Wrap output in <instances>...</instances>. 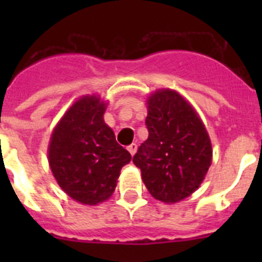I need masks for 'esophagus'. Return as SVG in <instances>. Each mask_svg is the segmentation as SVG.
<instances>
[{
	"mask_svg": "<svg viewBox=\"0 0 262 262\" xmlns=\"http://www.w3.org/2000/svg\"><path fill=\"white\" fill-rule=\"evenodd\" d=\"M127 149H128V152L131 154V156H134V155L136 154V151H138V145H136L135 143H133V144L128 145V148H127Z\"/></svg>",
	"mask_w": 262,
	"mask_h": 262,
	"instance_id": "1",
	"label": "esophagus"
}]
</instances>
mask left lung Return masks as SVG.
Listing matches in <instances>:
<instances>
[{"label": "left lung", "mask_w": 262, "mask_h": 262, "mask_svg": "<svg viewBox=\"0 0 262 262\" xmlns=\"http://www.w3.org/2000/svg\"><path fill=\"white\" fill-rule=\"evenodd\" d=\"M148 139L133 161L155 200L173 205L201 186L212 163V145L195 108L177 90L147 97Z\"/></svg>", "instance_id": "obj_1"}]
</instances>
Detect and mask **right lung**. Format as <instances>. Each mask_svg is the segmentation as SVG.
<instances>
[{
	"mask_svg": "<svg viewBox=\"0 0 262 262\" xmlns=\"http://www.w3.org/2000/svg\"><path fill=\"white\" fill-rule=\"evenodd\" d=\"M107 101L98 94L77 98L53 127L48 164L61 190L82 205L97 206L113 195L120 169L131 155L105 123Z\"/></svg>",
	"mask_w": 262,
	"mask_h": 262,
	"instance_id": "right-lung-1",
	"label": "right lung"
}]
</instances>
